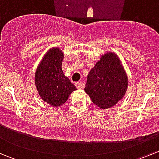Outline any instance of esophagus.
<instances>
[{
  "mask_svg": "<svg viewBox=\"0 0 159 159\" xmlns=\"http://www.w3.org/2000/svg\"><path fill=\"white\" fill-rule=\"evenodd\" d=\"M75 86L77 87V89H80V88H84V84L82 82H76L75 83Z\"/></svg>",
  "mask_w": 159,
  "mask_h": 159,
  "instance_id": "1",
  "label": "esophagus"
}]
</instances>
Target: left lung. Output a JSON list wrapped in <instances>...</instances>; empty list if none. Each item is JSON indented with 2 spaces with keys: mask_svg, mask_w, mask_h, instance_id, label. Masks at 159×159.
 Wrapping results in <instances>:
<instances>
[{
  "mask_svg": "<svg viewBox=\"0 0 159 159\" xmlns=\"http://www.w3.org/2000/svg\"><path fill=\"white\" fill-rule=\"evenodd\" d=\"M87 78L84 91L102 109L115 106L124 97L129 84L121 61L113 52L104 54Z\"/></svg>",
  "mask_w": 159,
  "mask_h": 159,
  "instance_id": "1",
  "label": "left lung"
}]
</instances>
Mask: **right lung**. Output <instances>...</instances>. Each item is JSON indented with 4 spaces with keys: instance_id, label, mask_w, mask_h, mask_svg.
Masks as SVG:
<instances>
[{
    "instance_id": "add662e5",
    "label": "right lung",
    "mask_w": 159,
    "mask_h": 159,
    "mask_svg": "<svg viewBox=\"0 0 159 159\" xmlns=\"http://www.w3.org/2000/svg\"><path fill=\"white\" fill-rule=\"evenodd\" d=\"M64 54L58 48L45 54L35 72V85L40 97L53 107H59L77 90L61 69Z\"/></svg>"
}]
</instances>
